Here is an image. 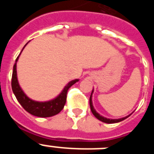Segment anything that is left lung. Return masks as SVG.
Here are the masks:
<instances>
[{
  "label": "left lung",
  "mask_w": 154,
  "mask_h": 154,
  "mask_svg": "<svg viewBox=\"0 0 154 154\" xmlns=\"http://www.w3.org/2000/svg\"><path fill=\"white\" fill-rule=\"evenodd\" d=\"M93 92H94V89H92L90 98H89V106H90V109H91V111H92V114H93V115L95 116V117L97 118L99 120L102 121V122H103V123H119V122H121V121L124 120V119H126L128 116H130V115H129V116H125V117L119 118V119H109V118L104 117V116H101L99 113H98V112H96V110L94 109L93 104H92V94H93Z\"/></svg>",
  "instance_id": "1"
}]
</instances>
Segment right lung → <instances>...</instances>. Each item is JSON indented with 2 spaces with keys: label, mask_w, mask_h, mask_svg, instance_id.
<instances>
[{
  "label": "right lung",
  "mask_w": 154,
  "mask_h": 154,
  "mask_svg": "<svg viewBox=\"0 0 154 154\" xmlns=\"http://www.w3.org/2000/svg\"><path fill=\"white\" fill-rule=\"evenodd\" d=\"M27 43L24 46V47L28 45ZM23 49L21 50L20 55L16 58L15 64L14 65L13 73H12V80H11V87L12 91L15 97L17 98V101L22 106L23 108L26 110L27 112H29L31 115L38 116V117H50L56 115L61 112V110L64 108L65 103H66V95H67L68 89L70 88L72 85H74L75 82L79 81V79H75L74 80H72L64 87L62 92L58 94V96L54 99L48 100V101H35L28 97L26 94L24 93L21 87L20 86L17 79V62L18 61V58L22 52Z\"/></svg>",
  "instance_id": "1"
}]
</instances>
